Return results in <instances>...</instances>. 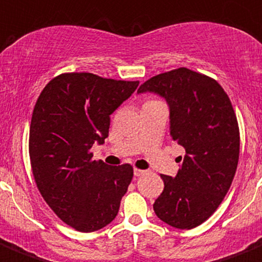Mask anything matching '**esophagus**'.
<instances>
[{"label": "esophagus", "instance_id": "34e87169", "mask_svg": "<svg viewBox=\"0 0 262 262\" xmlns=\"http://www.w3.org/2000/svg\"><path fill=\"white\" fill-rule=\"evenodd\" d=\"M146 172V170H141V169H134V177H141Z\"/></svg>", "mask_w": 262, "mask_h": 262}]
</instances>
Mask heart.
I'll use <instances>...</instances> for the list:
<instances>
[{"instance_id":"b5f03b06","label":"heart","mask_w":262,"mask_h":262,"mask_svg":"<svg viewBox=\"0 0 262 262\" xmlns=\"http://www.w3.org/2000/svg\"><path fill=\"white\" fill-rule=\"evenodd\" d=\"M148 102H157V101H148ZM148 102H146V103H148Z\"/></svg>"}]
</instances>
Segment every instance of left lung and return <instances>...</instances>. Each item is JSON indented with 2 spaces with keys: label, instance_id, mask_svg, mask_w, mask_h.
<instances>
[{
  "label": "left lung",
  "instance_id": "obj_1",
  "mask_svg": "<svg viewBox=\"0 0 262 262\" xmlns=\"http://www.w3.org/2000/svg\"><path fill=\"white\" fill-rule=\"evenodd\" d=\"M146 92L165 98L170 136L185 149L177 177L161 174L165 187L155 214L178 229H192L214 214L233 182L239 159L237 116L216 80L187 68L151 78L138 90Z\"/></svg>",
  "mask_w": 262,
  "mask_h": 262
}]
</instances>
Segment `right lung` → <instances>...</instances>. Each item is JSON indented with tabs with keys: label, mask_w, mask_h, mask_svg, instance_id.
Masks as SVG:
<instances>
[{
	"label": "right lung",
	"mask_w": 262,
	"mask_h": 262,
	"mask_svg": "<svg viewBox=\"0 0 262 262\" xmlns=\"http://www.w3.org/2000/svg\"><path fill=\"white\" fill-rule=\"evenodd\" d=\"M138 85V80L67 73L53 78L35 103L29 130L34 180L53 212L79 232L110 224L130 184V165L96 161L91 148L105 143L110 115Z\"/></svg>",
	"instance_id": "right-lung-1"
}]
</instances>
